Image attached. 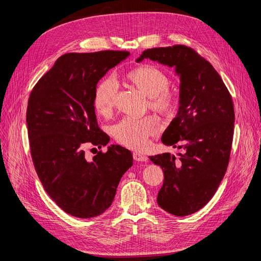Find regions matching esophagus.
<instances>
[{"instance_id":"esophagus-1","label":"esophagus","mask_w":261,"mask_h":261,"mask_svg":"<svg viewBox=\"0 0 261 261\" xmlns=\"http://www.w3.org/2000/svg\"><path fill=\"white\" fill-rule=\"evenodd\" d=\"M133 159L135 161H138V162H146L147 161V157L144 156L141 153H138V152H134L133 153Z\"/></svg>"}]
</instances>
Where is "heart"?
<instances>
[{"label":"heart","instance_id":"obj_1","mask_svg":"<svg viewBox=\"0 0 261 261\" xmlns=\"http://www.w3.org/2000/svg\"><path fill=\"white\" fill-rule=\"evenodd\" d=\"M126 81L141 94L148 98V107L158 113L170 117L176 110V100L167 91L169 80L160 69L142 65L136 67L126 74ZM118 93V85L111 79L103 80L96 88L94 94V107L97 113L103 117L113 113ZM160 129L157 118L148 117L140 120L126 118L113 128V133L121 144L141 150L147 144L148 137L154 136Z\"/></svg>","mask_w":261,"mask_h":261}]
</instances>
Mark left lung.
<instances>
[{
  "label": "left lung",
  "mask_w": 261,
  "mask_h": 261,
  "mask_svg": "<svg viewBox=\"0 0 261 261\" xmlns=\"http://www.w3.org/2000/svg\"><path fill=\"white\" fill-rule=\"evenodd\" d=\"M144 59L174 68L179 77L177 114L161 140L165 145L181 147L184 154L178 158L169 153L148 158L164 173L159 206L177 217L188 216L212 199L226 172L234 127L232 99L218 72L192 48L174 45L147 49L136 62Z\"/></svg>",
  "instance_id": "1"
}]
</instances>
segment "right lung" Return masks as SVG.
I'll list each match as a JSON object with an SVG mask.
<instances>
[{
  "label": "right lung",
  "mask_w": 261,
  "mask_h": 261,
  "mask_svg": "<svg viewBox=\"0 0 261 261\" xmlns=\"http://www.w3.org/2000/svg\"><path fill=\"white\" fill-rule=\"evenodd\" d=\"M128 51L70 53L60 57L34 87L27 125L34 166L46 193L67 214L88 219L114 201L132 154L119 144L87 157L89 144L105 146L109 137L97 124L94 94L108 70Z\"/></svg>",
  "instance_id": "right-lung-1"
}]
</instances>
